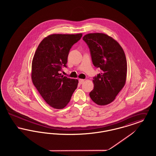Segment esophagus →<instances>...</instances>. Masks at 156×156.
I'll list each match as a JSON object with an SVG mask.
<instances>
[{
  "instance_id": "1",
  "label": "esophagus",
  "mask_w": 156,
  "mask_h": 156,
  "mask_svg": "<svg viewBox=\"0 0 156 156\" xmlns=\"http://www.w3.org/2000/svg\"><path fill=\"white\" fill-rule=\"evenodd\" d=\"M83 82H84V80H83V79H80V80H79V83H80V84L83 83Z\"/></svg>"
}]
</instances>
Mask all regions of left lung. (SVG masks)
Returning <instances> with one entry per match:
<instances>
[{
	"label": "left lung",
	"mask_w": 156,
	"mask_h": 156,
	"mask_svg": "<svg viewBox=\"0 0 156 156\" xmlns=\"http://www.w3.org/2000/svg\"><path fill=\"white\" fill-rule=\"evenodd\" d=\"M83 40L89 47L94 66L101 70V73L94 77V87L89 96L98 105H108L125 85V54L115 40L104 33H89L83 36Z\"/></svg>",
	"instance_id": "obj_1"
}]
</instances>
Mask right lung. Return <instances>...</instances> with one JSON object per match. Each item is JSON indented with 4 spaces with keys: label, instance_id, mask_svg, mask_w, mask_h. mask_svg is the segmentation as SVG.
<instances>
[{
    "label": "right lung",
    "instance_id": "1",
    "mask_svg": "<svg viewBox=\"0 0 156 156\" xmlns=\"http://www.w3.org/2000/svg\"><path fill=\"white\" fill-rule=\"evenodd\" d=\"M82 36V33L49 35L41 41L33 57V83L45 101L55 109L65 108L77 88L78 80L64 76L60 71L67 67L69 50Z\"/></svg>",
    "mask_w": 156,
    "mask_h": 156
}]
</instances>
